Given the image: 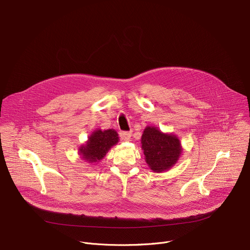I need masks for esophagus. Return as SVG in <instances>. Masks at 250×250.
Here are the masks:
<instances>
[{"instance_id": "34e87169", "label": "esophagus", "mask_w": 250, "mask_h": 250, "mask_svg": "<svg viewBox=\"0 0 250 250\" xmlns=\"http://www.w3.org/2000/svg\"><path fill=\"white\" fill-rule=\"evenodd\" d=\"M120 135L122 137V139H124L125 141H127L128 139H130L131 136V132L130 131H121Z\"/></svg>"}]
</instances>
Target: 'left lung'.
Returning a JSON list of instances; mask_svg holds the SVG:
<instances>
[{
	"label": "left lung",
	"mask_w": 250,
	"mask_h": 250,
	"mask_svg": "<svg viewBox=\"0 0 250 250\" xmlns=\"http://www.w3.org/2000/svg\"><path fill=\"white\" fill-rule=\"evenodd\" d=\"M141 149L148 167L156 173L168 171L181 157L183 148L177 135L147 125L141 135Z\"/></svg>",
	"instance_id": "obj_1"
}]
</instances>
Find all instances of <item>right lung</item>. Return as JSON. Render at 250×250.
Returning <instances> with one entry per match:
<instances>
[{
    "instance_id": "1",
    "label": "right lung",
    "mask_w": 250,
    "mask_h": 250,
    "mask_svg": "<svg viewBox=\"0 0 250 250\" xmlns=\"http://www.w3.org/2000/svg\"><path fill=\"white\" fill-rule=\"evenodd\" d=\"M119 140V134L114 128L105 130L98 128L92 132L88 140L79 147V154L88 163H98L118 144Z\"/></svg>"
}]
</instances>
